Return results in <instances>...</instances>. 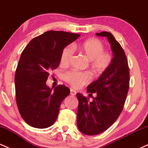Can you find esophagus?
Masks as SVG:
<instances>
[{"mask_svg": "<svg viewBox=\"0 0 148 148\" xmlns=\"http://www.w3.org/2000/svg\"><path fill=\"white\" fill-rule=\"evenodd\" d=\"M70 95L72 96H74L76 95V91L73 89H70Z\"/></svg>", "mask_w": 148, "mask_h": 148, "instance_id": "1", "label": "esophagus"}]
</instances>
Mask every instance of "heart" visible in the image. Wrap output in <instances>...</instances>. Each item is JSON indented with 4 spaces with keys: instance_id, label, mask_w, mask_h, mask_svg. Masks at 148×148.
I'll list each match as a JSON object with an SVG mask.
<instances>
[{
    "instance_id": "obj_1",
    "label": "heart",
    "mask_w": 148,
    "mask_h": 148,
    "mask_svg": "<svg viewBox=\"0 0 148 148\" xmlns=\"http://www.w3.org/2000/svg\"><path fill=\"white\" fill-rule=\"evenodd\" d=\"M78 49L90 60V69L96 74L104 72L113 62V55L108 51H105L104 45L99 39H89L79 45ZM73 53L74 50L71 46H67L62 49L60 58L62 65H68L72 60ZM63 79L72 87L79 88L88 84L90 80V76L87 72L70 70L64 73Z\"/></svg>"
}]
</instances>
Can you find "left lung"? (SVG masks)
Segmentation results:
<instances>
[{
  "label": "left lung",
  "instance_id": "1",
  "mask_svg": "<svg viewBox=\"0 0 148 148\" xmlns=\"http://www.w3.org/2000/svg\"><path fill=\"white\" fill-rule=\"evenodd\" d=\"M96 35L107 37L114 57L107 70L88 86L87 92L92 100L76 94L78 128L89 136L102 133L115 123L123 111L130 88V68L121 45L111 33L101 32ZM94 93L95 98L92 97Z\"/></svg>",
  "mask_w": 148,
  "mask_h": 148
}]
</instances>
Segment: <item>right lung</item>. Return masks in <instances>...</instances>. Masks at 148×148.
<instances>
[{
	"label": "right lung",
	"mask_w": 148,
	"mask_h": 148,
	"mask_svg": "<svg viewBox=\"0 0 148 148\" xmlns=\"http://www.w3.org/2000/svg\"><path fill=\"white\" fill-rule=\"evenodd\" d=\"M79 36L49 30L33 38L21 53L15 72L16 101L22 118L30 126L45 129L56 120L61 103L70 90L59 85L53 90L46 81L58 67L62 49Z\"/></svg>",
	"instance_id": "obj_1"
}]
</instances>
